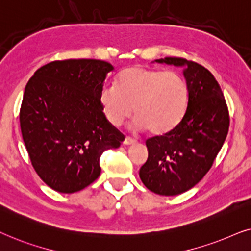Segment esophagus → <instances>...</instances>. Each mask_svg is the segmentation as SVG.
<instances>
[{"mask_svg": "<svg viewBox=\"0 0 251 251\" xmlns=\"http://www.w3.org/2000/svg\"><path fill=\"white\" fill-rule=\"evenodd\" d=\"M134 143H136V140L129 138V136H126L125 140H124V145L126 146H129V145H134Z\"/></svg>", "mask_w": 251, "mask_h": 251, "instance_id": "obj_1", "label": "esophagus"}]
</instances>
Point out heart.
I'll return each mask as SVG.
<instances>
[{"label": "heart", "instance_id": "b5f03b06", "mask_svg": "<svg viewBox=\"0 0 251 251\" xmlns=\"http://www.w3.org/2000/svg\"><path fill=\"white\" fill-rule=\"evenodd\" d=\"M99 101L111 125L120 126L134 110L135 127L160 136L173 131L182 120L189 88L176 72L129 66L120 71L116 87H103Z\"/></svg>", "mask_w": 251, "mask_h": 251}]
</instances>
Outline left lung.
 <instances>
[{"mask_svg": "<svg viewBox=\"0 0 251 251\" xmlns=\"http://www.w3.org/2000/svg\"><path fill=\"white\" fill-rule=\"evenodd\" d=\"M156 62L185 66L189 101L173 131L147 139L148 159L140 178L155 194L173 196L193 188L211 169L228 133L229 113L219 83L204 66L181 57Z\"/></svg>", "mask_w": 251, "mask_h": 251, "instance_id": "left-lung-1", "label": "left lung"}]
</instances>
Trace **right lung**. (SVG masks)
Masks as SVG:
<instances>
[{
	"label": "right lung",
	"mask_w": 251,
	"mask_h": 251,
	"mask_svg": "<svg viewBox=\"0 0 251 251\" xmlns=\"http://www.w3.org/2000/svg\"><path fill=\"white\" fill-rule=\"evenodd\" d=\"M113 66L100 59H64L28 80L19 122L38 176L59 193L79 192L101 175L100 158L125 136L105 118L99 95Z\"/></svg>",
	"instance_id": "right-lung-1"
}]
</instances>
